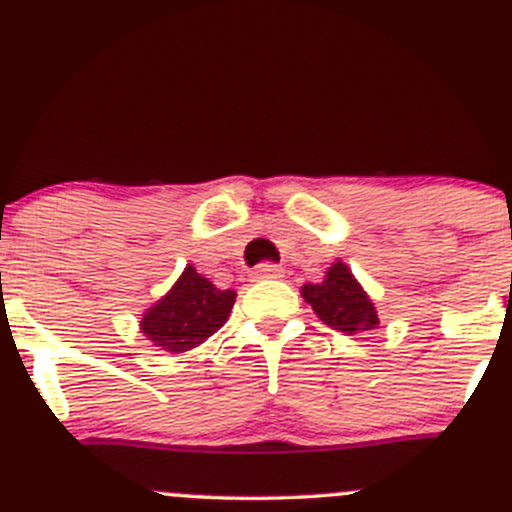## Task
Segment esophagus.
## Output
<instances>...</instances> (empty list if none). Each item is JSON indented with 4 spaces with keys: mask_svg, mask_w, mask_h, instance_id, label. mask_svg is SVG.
Masks as SVG:
<instances>
[{
    "mask_svg": "<svg viewBox=\"0 0 512 512\" xmlns=\"http://www.w3.org/2000/svg\"><path fill=\"white\" fill-rule=\"evenodd\" d=\"M282 270H279L277 265H272V262H262V265H257L255 270H252V279H277Z\"/></svg>",
    "mask_w": 512,
    "mask_h": 512,
    "instance_id": "obj_1",
    "label": "esophagus"
}]
</instances>
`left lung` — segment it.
I'll return each mask as SVG.
<instances>
[{"label":"left lung","instance_id":"obj_1","mask_svg":"<svg viewBox=\"0 0 512 512\" xmlns=\"http://www.w3.org/2000/svg\"><path fill=\"white\" fill-rule=\"evenodd\" d=\"M301 297L306 304H311L314 314L326 326L348 333V336L360 331H373L380 324L373 299L368 297V292L360 287L358 279L341 260L328 267L324 282L304 284Z\"/></svg>","mask_w":512,"mask_h":512}]
</instances>
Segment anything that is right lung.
Here are the masks:
<instances>
[{"mask_svg": "<svg viewBox=\"0 0 512 512\" xmlns=\"http://www.w3.org/2000/svg\"><path fill=\"white\" fill-rule=\"evenodd\" d=\"M235 297L233 289H218L186 265L174 287L144 311L139 328L161 351H191L228 321Z\"/></svg>", "mask_w": 512, "mask_h": 512, "instance_id": "obj_1", "label": "right lung"}]
</instances>
